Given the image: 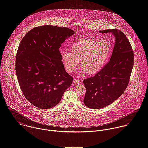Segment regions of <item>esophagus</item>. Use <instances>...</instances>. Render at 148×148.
Instances as JSON below:
<instances>
[{"instance_id": "34e87169", "label": "esophagus", "mask_w": 148, "mask_h": 148, "mask_svg": "<svg viewBox=\"0 0 148 148\" xmlns=\"http://www.w3.org/2000/svg\"><path fill=\"white\" fill-rule=\"evenodd\" d=\"M73 82H74L75 84H79L80 83L81 81L78 80V79H75L73 80Z\"/></svg>"}]
</instances>
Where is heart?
<instances>
[{
	"instance_id": "obj_1",
	"label": "heart",
	"mask_w": 148,
	"mask_h": 148,
	"mask_svg": "<svg viewBox=\"0 0 148 148\" xmlns=\"http://www.w3.org/2000/svg\"><path fill=\"white\" fill-rule=\"evenodd\" d=\"M71 50V52L64 51L61 54L62 60L68 72H73L81 60V69L86 74L93 75L105 66L111 47L108 40L85 38L73 43Z\"/></svg>"
}]
</instances>
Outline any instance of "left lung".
I'll return each mask as SVG.
<instances>
[{"instance_id":"1","label":"left lung","mask_w":148,"mask_h":148,"mask_svg":"<svg viewBox=\"0 0 148 148\" xmlns=\"http://www.w3.org/2000/svg\"><path fill=\"white\" fill-rule=\"evenodd\" d=\"M99 33H112L115 43L110 61L94 76L83 81L86 88L84 103L88 108L106 107L124 93L134 66V53L125 35L117 29Z\"/></svg>"}]
</instances>
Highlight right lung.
Returning a JSON list of instances; mask_svg holds the SVG:
<instances>
[{
  "label": "right lung",
  "mask_w": 148,
  "mask_h": 148,
  "mask_svg": "<svg viewBox=\"0 0 148 148\" xmlns=\"http://www.w3.org/2000/svg\"><path fill=\"white\" fill-rule=\"evenodd\" d=\"M73 34L68 27L43 25L30 30L21 41L16 73L24 97L36 107L55 106L72 84L73 79L65 71L59 48Z\"/></svg>",
  "instance_id": "1"
}]
</instances>
